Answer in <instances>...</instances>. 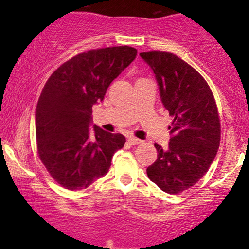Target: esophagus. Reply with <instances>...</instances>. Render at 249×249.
Wrapping results in <instances>:
<instances>
[{
  "label": "esophagus",
  "instance_id": "obj_1",
  "mask_svg": "<svg viewBox=\"0 0 249 249\" xmlns=\"http://www.w3.org/2000/svg\"><path fill=\"white\" fill-rule=\"evenodd\" d=\"M127 142H128V144H131V145H139V144H142L141 139L134 138V137H128Z\"/></svg>",
  "mask_w": 249,
  "mask_h": 249
}]
</instances>
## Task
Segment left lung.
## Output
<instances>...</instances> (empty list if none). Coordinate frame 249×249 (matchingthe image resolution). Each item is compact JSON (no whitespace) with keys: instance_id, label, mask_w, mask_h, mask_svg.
<instances>
[{"instance_id":"1","label":"left lung","mask_w":249,"mask_h":249,"mask_svg":"<svg viewBox=\"0 0 249 249\" xmlns=\"http://www.w3.org/2000/svg\"><path fill=\"white\" fill-rule=\"evenodd\" d=\"M150 65L162 105L173 117L167 148L154 144L157 160L148 178L164 192L177 194L196 185L207 172L220 144V121L212 91L196 70L165 51L141 53Z\"/></svg>"}]
</instances>
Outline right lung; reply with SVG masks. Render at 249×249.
<instances>
[{"instance_id":"right-lung-1","label":"right lung","mask_w":249,"mask_h":249,"mask_svg":"<svg viewBox=\"0 0 249 249\" xmlns=\"http://www.w3.org/2000/svg\"><path fill=\"white\" fill-rule=\"evenodd\" d=\"M137 50L112 47L82 53L57 69L43 88L35 112L37 150L50 176L71 191L84 190L107 173L121 133L92 125V107L134 61Z\"/></svg>"}]
</instances>
